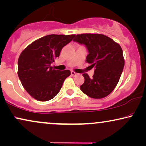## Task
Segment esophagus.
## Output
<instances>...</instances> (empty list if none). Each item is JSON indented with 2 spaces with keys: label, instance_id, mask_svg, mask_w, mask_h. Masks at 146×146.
<instances>
[{
  "label": "esophagus",
  "instance_id": "obj_1",
  "mask_svg": "<svg viewBox=\"0 0 146 146\" xmlns=\"http://www.w3.org/2000/svg\"><path fill=\"white\" fill-rule=\"evenodd\" d=\"M71 74L72 76H76V75H78V73H75V71H72L71 72Z\"/></svg>",
  "mask_w": 146,
  "mask_h": 146
}]
</instances>
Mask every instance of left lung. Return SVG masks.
Here are the masks:
<instances>
[{"label":"left lung","mask_w":146,"mask_h":146,"mask_svg":"<svg viewBox=\"0 0 146 146\" xmlns=\"http://www.w3.org/2000/svg\"><path fill=\"white\" fill-rule=\"evenodd\" d=\"M73 41L86 46L89 52L86 62L95 67L92 78L87 73L83 74L85 82L81 90L95 99L109 95L117 86L125 65L121 46L109 37L99 34H78Z\"/></svg>","instance_id":"1"}]
</instances>
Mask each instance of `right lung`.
Segmentation results:
<instances>
[{"label": "right lung", "mask_w": 146, "mask_h": 146, "mask_svg": "<svg viewBox=\"0 0 146 146\" xmlns=\"http://www.w3.org/2000/svg\"><path fill=\"white\" fill-rule=\"evenodd\" d=\"M74 37V34L48 35L35 40L22 51L18 59V76L34 99L42 102L52 99L71 75L69 70H55L50 64Z\"/></svg>", "instance_id": "1"}]
</instances>
